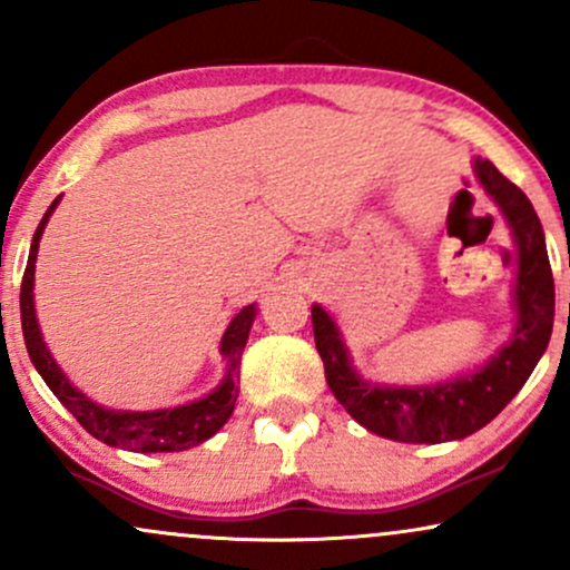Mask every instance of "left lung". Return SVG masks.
<instances>
[{
  "label": "left lung",
  "instance_id": "8db88e82",
  "mask_svg": "<svg viewBox=\"0 0 570 570\" xmlns=\"http://www.w3.org/2000/svg\"><path fill=\"white\" fill-rule=\"evenodd\" d=\"M472 168L488 198L499 206L517 248L512 337L482 367L421 385L364 381L353 367L351 351L332 313L318 303L311 305L313 337L332 394L353 421L385 440L440 444L463 440L488 426L525 385L552 337L554 278L541 222L525 193L493 163L474 158Z\"/></svg>",
  "mask_w": 570,
  "mask_h": 570
}]
</instances>
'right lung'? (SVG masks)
Segmentation results:
<instances>
[{
    "label": "right lung",
    "mask_w": 570,
    "mask_h": 570,
    "mask_svg": "<svg viewBox=\"0 0 570 570\" xmlns=\"http://www.w3.org/2000/svg\"><path fill=\"white\" fill-rule=\"evenodd\" d=\"M61 195L50 203L39 222L35 238H31L29 263H26L23 284H21V326L26 351H29L31 364L48 383V389L58 396V402L67 407L71 415L80 421V426L101 440L109 448L130 450V453H181V450L195 448V444L212 440L217 431L225 426L227 417L233 415L235 399H238V372L240 356H244L248 332H252L254 318H257V303L240 307L227 324L225 335L219 340V353L225 358V375L212 394L195 399V402L176 404V407L163 410H112L85 396L75 383L69 381L67 372L58 367V362L39 332L37 307H35V271L37 252L42 240L48 219L53 217Z\"/></svg>",
    "instance_id": "right-lung-1"
}]
</instances>
